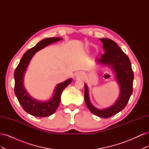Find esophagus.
Wrapping results in <instances>:
<instances>
[{
	"label": "esophagus",
	"instance_id": "1",
	"mask_svg": "<svg viewBox=\"0 0 149 149\" xmlns=\"http://www.w3.org/2000/svg\"><path fill=\"white\" fill-rule=\"evenodd\" d=\"M83 73H81V72H78V73L76 74V76H77V78H81L83 77Z\"/></svg>",
	"mask_w": 149,
	"mask_h": 149
}]
</instances>
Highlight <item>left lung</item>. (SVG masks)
Wrapping results in <instances>:
<instances>
[{
	"instance_id": "obj_1",
	"label": "left lung",
	"mask_w": 149,
	"mask_h": 149,
	"mask_svg": "<svg viewBox=\"0 0 149 149\" xmlns=\"http://www.w3.org/2000/svg\"><path fill=\"white\" fill-rule=\"evenodd\" d=\"M102 43L104 54L96 58L97 63L110 67L115 74L119 86V95L117 101L111 106L98 109L90 101L87 84H84V101L89 111L100 118H108L118 113L127 105L133 91L134 73L129 58L113 40L100 38Z\"/></svg>"
}]
</instances>
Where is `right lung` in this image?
Listing matches in <instances>:
<instances>
[{
	"label": "right lung",
	"instance_id": "obj_1",
	"mask_svg": "<svg viewBox=\"0 0 149 149\" xmlns=\"http://www.w3.org/2000/svg\"><path fill=\"white\" fill-rule=\"evenodd\" d=\"M61 39V37H52L42 40L34 47L29 49L24 53L15 70V94L25 111L32 116L38 118H44L53 114L60 104L61 94L63 91L72 81V79L69 78L63 82L58 84L54 90L52 97L49 100L45 101L36 100L30 96L24 87V79L25 72L35 53L49 45L60 41Z\"/></svg>",
	"mask_w": 149,
	"mask_h": 149
}]
</instances>
